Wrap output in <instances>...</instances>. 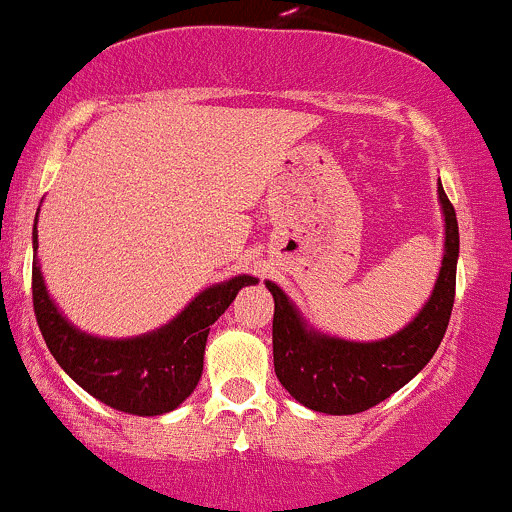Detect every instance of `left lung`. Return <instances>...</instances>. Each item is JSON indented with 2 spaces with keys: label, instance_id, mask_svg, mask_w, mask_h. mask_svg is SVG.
I'll list each match as a JSON object with an SVG mask.
<instances>
[{
  "label": "left lung",
  "instance_id": "1",
  "mask_svg": "<svg viewBox=\"0 0 512 512\" xmlns=\"http://www.w3.org/2000/svg\"><path fill=\"white\" fill-rule=\"evenodd\" d=\"M444 212V261L434 293L399 333L374 342H350L310 328L288 295L266 281L273 295V367L283 387L303 407L323 414H360L392 397L434 357L449 328L456 295L458 221L439 182Z\"/></svg>",
  "mask_w": 512,
  "mask_h": 512
}]
</instances>
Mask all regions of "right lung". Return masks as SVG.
Here are the masks:
<instances>
[{
  "label": "right lung",
  "instance_id": "1",
  "mask_svg": "<svg viewBox=\"0 0 512 512\" xmlns=\"http://www.w3.org/2000/svg\"><path fill=\"white\" fill-rule=\"evenodd\" d=\"M36 249L39 234L34 219L31 295L46 347L78 387L108 407L135 416L172 412L194 392L202 377L209 328L234 303L241 288L258 283L254 276H234L199 293L162 328L125 340H108L78 330L56 308L46 291Z\"/></svg>",
  "mask_w": 512,
  "mask_h": 512
}]
</instances>
